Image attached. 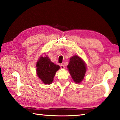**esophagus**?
I'll return each instance as SVG.
<instances>
[{
	"mask_svg": "<svg viewBox=\"0 0 120 120\" xmlns=\"http://www.w3.org/2000/svg\"><path fill=\"white\" fill-rule=\"evenodd\" d=\"M60 68H61V69H64V65L61 64L60 65Z\"/></svg>",
	"mask_w": 120,
	"mask_h": 120,
	"instance_id": "34e87169",
	"label": "esophagus"
}]
</instances>
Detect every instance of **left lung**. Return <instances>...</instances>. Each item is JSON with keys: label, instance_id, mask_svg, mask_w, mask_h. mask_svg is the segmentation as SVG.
I'll list each match as a JSON object with an SVG mask.
<instances>
[{"label": "left lung", "instance_id": "8db88e82", "mask_svg": "<svg viewBox=\"0 0 120 120\" xmlns=\"http://www.w3.org/2000/svg\"><path fill=\"white\" fill-rule=\"evenodd\" d=\"M67 68L74 82L80 84L84 79L87 70L84 61L77 55L74 56L70 58Z\"/></svg>", "mask_w": 120, "mask_h": 120}]
</instances>
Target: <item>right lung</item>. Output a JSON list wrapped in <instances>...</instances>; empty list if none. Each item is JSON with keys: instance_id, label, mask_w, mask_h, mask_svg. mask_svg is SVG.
<instances>
[{"instance_id": "1", "label": "right lung", "mask_w": 120, "mask_h": 120, "mask_svg": "<svg viewBox=\"0 0 120 120\" xmlns=\"http://www.w3.org/2000/svg\"><path fill=\"white\" fill-rule=\"evenodd\" d=\"M44 54V53H43ZM36 62V74L44 84L50 85L53 80L56 73L60 66L51 62L46 54L40 56Z\"/></svg>"}]
</instances>
